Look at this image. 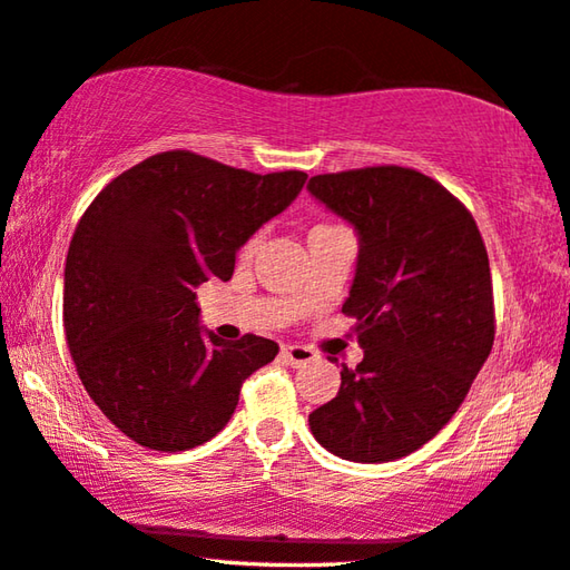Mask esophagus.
<instances>
[{"mask_svg":"<svg viewBox=\"0 0 570 570\" xmlns=\"http://www.w3.org/2000/svg\"><path fill=\"white\" fill-rule=\"evenodd\" d=\"M282 358L288 363V366L296 368V366H307V363L317 358V353H314L307 345H284Z\"/></svg>","mask_w":570,"mask_h":570,"instance_id":"1","label":"esophagus"}]
</instances>
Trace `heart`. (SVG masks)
I'll return each instance as SVG.
<instances>
[{"mask_svg": "<svg viewBox=\"0 0 570 570\" xmlns=\"http://www.w3.org/2000/svg\"><path fill=\"white\" fill-rule=\"evenodd\" d=\"M320 227H330V225H317V227H314V230H320ZM253 248H256V240H250L248 245H245V253H250Z\"/></svg>", "mask_w": 570, "mask_h": 570, "instance_id": "b5f03b06", "label": "heart"}]
</instances>
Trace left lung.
Returning a JSON list of instances; mask_svg holds the SVG:
<instances>
[{
  "label": "left lung",
  "mask_w": 570,
  "mask_h": 570,
  "mask_svg": "<svg viewBox=\"0 0 570 570\" xmlns=\"http://www.w3.org/2000/svg\"><path fill=\"white\" fill-rule=\"evenodd\" d=\"M307 189L358 233L343 312L363 347L309 414L314 440L355 463L414 453L463 404L494 345L487 245L471 212L414 168L312 176Z\"/></svg>",
  "instance_id": "1"
}]
</instances>
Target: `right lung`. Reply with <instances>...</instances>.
I'll return each mask as SVG.
<instances>
[{
    "label": "right lung",
    "mask_w": 570,
    "mask_h": 570,
    "mask_svg": "<svg viewBox=\"0 0 570 570\" xmlns=\"http://www.w3.org/2000/svg\"><path fill=\"white\" fill-rule=\"evenodd\" d=\"M307 174H250L189 150L127 168L68 245L63 330L105 417L150 450H189L230 422L243 381L276 358L258 335L199 325L197 286L230 282L235 253L302 191Z\"/></svg>",
    "instance_id": "1"
}]
</instances>
